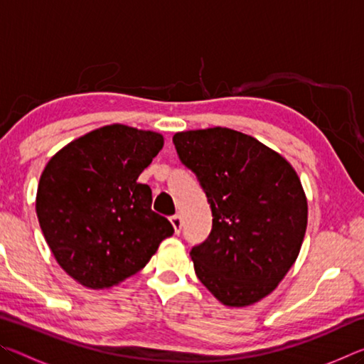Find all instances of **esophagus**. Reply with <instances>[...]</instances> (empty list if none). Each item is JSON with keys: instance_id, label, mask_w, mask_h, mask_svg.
I'll use <instances>...</instances> for the list:
<instances>
[{"instance_id": "esophagus-1", "label": "esophagus", "mask_w": 364, "mask_h": 364, "mask_svg": "<svg viewBox=\"0 0 364 364\" xmlns=\"http://www.w3.org/2000/svg\"><path fill=\"white\" fill-rule=\"evenodd\" d=\"M170 223L173 225V228H175V231H176V232H180V231H181V226H183V218H181V215H180V213H176V215H173V217H170Z\"/></svg>"}]
</instances>
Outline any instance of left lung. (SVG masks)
Masks as SVG:
<instances>
[{"instance_id": "obj_1", "label": "left lung", "mask_w": 364, "mask_h": 364, "mask_svg": "<svg viewBox=\"0 0 364 364\" xmlns=\"http://www.w3.org/2000/svg\"><path fill=\"white\" fill-rule=\"evenodd\" d=\"M173 143L212 208L210 236L191 250L197 278L226 306L257 304L284 279L304 242L308 204L297 171L231 128L180 132Z\"/></svg>"}]
</instances>
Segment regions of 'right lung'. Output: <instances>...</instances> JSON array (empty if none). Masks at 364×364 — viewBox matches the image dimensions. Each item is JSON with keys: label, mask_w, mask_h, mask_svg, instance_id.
<instances>
[{"label": "right lung", "mask_w": 364, "mask_h": 364, "mask_svg": "<svg viewBox=\"0 0 364 364\" xmlns=\"http://www.w3.org/2000/svg\"><path fill=\"white\" fill-rule=\"evenodd\" d=\"M162 147L160 133L114 123L49 159L36 217L59 267L82 286L120 284L173 234L170 221L151 208V188L138 183Z\"/></svg>", "instance_id": "1"}]
</instances>
